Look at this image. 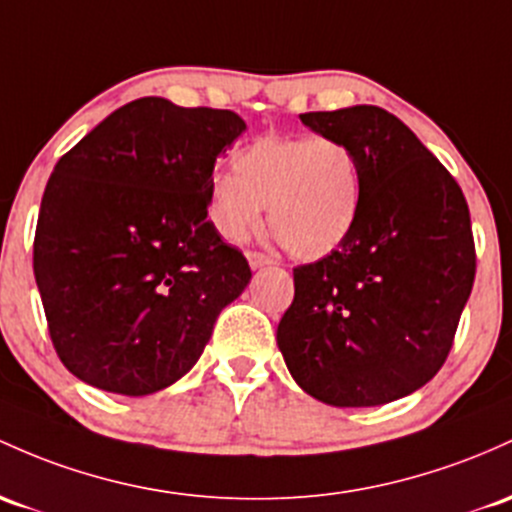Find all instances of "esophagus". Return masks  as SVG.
Listing matches in <instances>:
<instances>
[{
  "label": "esophagus",
  "mask_w": 512,
  "mask_h": 512,
  "mask_svg": "<svg viewBox=\"0 0 512 512\" xmlns=\"http://www.w3.org/2000/svg\"><path fill=\"white\" fill-rule=\"evenodd\" d=\"M247 262H250V267L252 269H257V267H265V265H272V257L269 255H265V252H257V250H250L247 252Z\"/></svg>",
  "instance_id": "obj_1"
}]
</instances>
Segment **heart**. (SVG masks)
<instances>
[{"mask_svg":"<svg viewBox=\"0 0 512 512\" xmlns=\"http://www.w3.org/2000/svg\"><path fill=\"white\" fill-rule=\"evenodd\" d=\"M362 167L355 150L333 136L255 138L233 157V174L209 184L213 228L240 243L262 223L299 260H316L340 247L362 211Z\"/></svg>","mask_w":512,"mask_h":512,"instance_id":"b5f03b06","label":"heart"}]
</instances>
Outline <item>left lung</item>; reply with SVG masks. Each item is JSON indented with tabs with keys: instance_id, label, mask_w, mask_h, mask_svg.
<instances>
[{
	"instance_id": "1",
	"label": "left lung",
	"mask_w": 512,
	"mask_h": 512,
	"mask_svg": "<svg viewBox=\"0 0 512 512\" xmlns=\"http://www.w3.org/2000/svg\"><path fill=\"white\" fill-rule=\"evenodd\" d=\"M362 167V211L338 250L294 267L277 345L303 391L340 408L381 406L442 369L476 277L457 179L379 106L311 111Z\"/></svg>"
}]
</instances>
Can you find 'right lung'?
Segmentation results:
<instances>
[{
    "label": "right lung",
    "instance_id": "right-lung-1",
    "mask_svg": "<svg viewBox=\"0 0 512 512\" xmlns=\"http://www.w3.org/2000/svg\"><path fill=\"white\" fill-rule=\"evenodd\" d=\"M243 131L228 109L143 97L60 157L33 274L55 352L77 379L145 396L201 357L252 277L206 218L216 157Z\"/></svg>",
    "mask_w": 512,
    "mask_h": 512
}]
</instances>
